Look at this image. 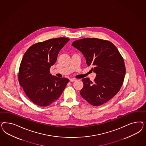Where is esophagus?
Returning <instances> with one entry per match:
<instances>
[{"instance_id": "34e87169", "label": "esophagus", "mask_w": 146, "mask_h": 146, "mask_svg": "<svg viewBox=\"0 0 146 146\" xmlns=\"http://www.w3.org/2000/svg\"><path fill=\"white\" fill-rule=\"evenodd\" d=\"M75 80H76V79H74V78H72V79H70V81L71 82H73V81H74Z\"/></svg>"}]
</instances>
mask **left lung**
<instances>
[{
  "label": "left lung",
  "mask_w": 146,
  "mask_h": 146,
  "mask_svg": "<svg viewBox=\"0 0 146 146\" xmlns=\"http://www.w3.org/2000/svg\"><path fill=\"white\" fill-rule=\"evenodd\" d=\"M72 45L84 54L87 65L96 75L94 82L82 80L84 87L80 95L94 106H100L118 93L126 73L124 59L110 41L96 38L76 40Z\"/></svg>",
  "instance_id": "1"
}]
</instances>
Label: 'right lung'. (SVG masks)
Here are the masks:
<instances>
[{
  "mask_svg": "<svg viewBox=\"0 0 146 146\" xmlns=\"http://www.w3.org/2000/svg\"><path fill=\"white\" fill-rule=\"evenodd\" d=\"M65 37L52 38L33 44L24 54L19 71V82L32 102L48 106L58 100L70 80L50 74L60 50L69 41Z\"/></svg>",
  "mask_w": 146,
  "mask_h": 146,
  "instance_id": "1",
  "label": "right lung"
}]
</instances>
